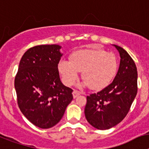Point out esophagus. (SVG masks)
<instances>
[{
  "label": "esophagus",
  "instance_id": "34e87169",
  "mask_svg": "<svg viewBox=\"0 0 149 149\" xmlns=\"http://www.w3.org/2000/svg\"><path fill=\"white\" fill-rule=\"evenodd\" d=\"M79 91H76V90H74L73 91V98H76V97H77L79 96Z\"/></svg>",
  "mask_w": 149,
  "mask_h": 149
}]
</instances>
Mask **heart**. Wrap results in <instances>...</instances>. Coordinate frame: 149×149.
Instances as JSON below:
<instances>
[{"label": "heart", "instance_id": "b5f03b06", "mask_svg": "<svg viewBox=\"0 0 149 149\" xmlns=\"http://www.w3.org/2000/svg\"><path fill=\"white\" fill-rule=\"evenodd\" d=\"M58 70L64 85L70 86L79 78L82 72V83L79 88L89 86L99 91L108 86L116 76L118 70L116 57L103 49H84L73 52L70 61L62 60Z\"/></svg>", "mask_w": 149, "mask_h": 149}]
</instances>
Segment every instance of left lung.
Returning <instances> with one entry per match:
<instances>
[{
  "instance_id": "1",
  "label": "left lung",
  "mask_w": 149,
  "mask_h": 149,
  "mask_svg": "<svg viewBox=\"0 0 149 149\" xmlns=\"http://www.w3.org/2000/svg\"><path fill=\"white\" fill-rule=\"evenodd\" d=\"M120 55L116 76L110 85L97 94L87 96L85 116L98 130H108L119 124L128 113L137 93V69L123 48L112 45Z\"/></svg>"
}]
</instances>
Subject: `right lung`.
<instances>
[{
	"label": "right lung",
	"mask_w": 149,
	"mask_h": 149,
	"mask_svg": "<svg viewBox=\"0 0 149 149\" xmlns=\"http://www.w3.org/2000/svg\"><path fill=\"white\" fill-rule=\"evenodd\" d=\"M59 45H40L24 53L15 78L18 105L27 119L42 129L57 125L73 100V90L61 81Z\"/></svg>",
	"instance_id": "right-lung-1"
}]
</instances>
